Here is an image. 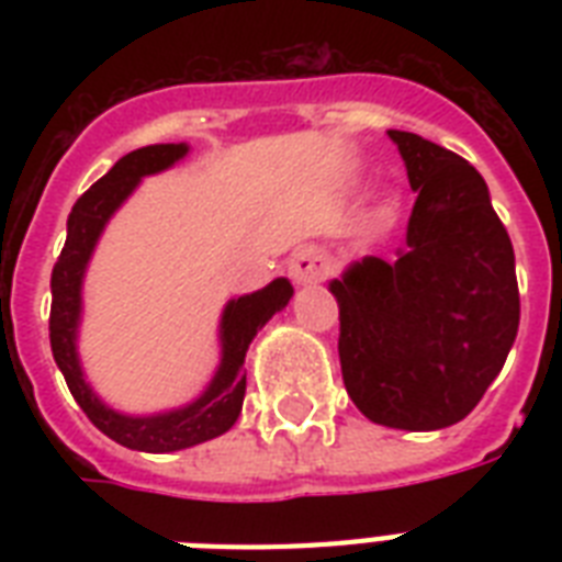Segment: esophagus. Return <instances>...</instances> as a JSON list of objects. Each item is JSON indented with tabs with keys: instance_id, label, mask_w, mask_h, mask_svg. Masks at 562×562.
Instances as JSON below:
<instances>
[{
	"instance_id": "1",
	"label": "esophagus",
	"mask_w": 562,
	"mask_h": 562,
	"mask_svg": "<svg viewBox=\"0 0 562 562\" xmlns=\"http://www.w3.org/2000/svg\"><path fill=\"white\" fill-rule=\"evenodd\" d=\"M329 273V265L315 247H300L297 254H291L289 259V277L297 285H315Z\"/></svg>"
}]
</instances>
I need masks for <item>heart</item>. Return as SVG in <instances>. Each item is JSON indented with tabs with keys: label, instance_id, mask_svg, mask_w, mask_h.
Here are the masks:
<instances>
[{
	"label": "heart",
	"instance_id": "b5f03b06",
	"mask_svg": "<svg viewBox=\"0 0 562 562\" xmlns=\"http://www.w3.org/2000/svg\"><path fill=\"white\" fill-rule=\"evenodd\" d=\"M396 218H400V198L396 194H379L373 203L375 227H391Z\"/></svg>",
	"mask_w": 562,
	"mask_h": 562
}]
</instances>
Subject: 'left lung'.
Here are the masks:
<instances>
[{
    "label": "left lung",
    "instance_id": "left-lung-1",
    "mask_svg": "<svg viewBox=\"0 0 562 562\" xmlns=\"http://www.w3.org/2000/svg\"><path fill=\"white\" fill-rule=\"evenodd\" d=\"M417 192L405 245L347 265L344 384L368 419L402 431L454 426L502 373L519 329L514 245L470 162L408 131H387Z\"/></svg>",
    "mask_w": 562,
    "mask_h": 562
}]
</instances>
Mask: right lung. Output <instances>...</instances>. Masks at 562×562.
<instances>
[{
	"label": "right lung",
	"mask_w": 562,
	"mask_h": 562,
	"mask_svg": "<svg viewBox=\"0 0 562 562\" xmlns=\"http://www.w3.org/2000/svg\"><path fill=\"white\" fill-rule=\"evenodd\" d=\"M189 154L187 143L145 145L125 154L113 169L92 183L87 192L75 201L69 221H66V245L60 250L52 271V317H48V338H52V356L64 373L75 402L83 414L92 419V426L104 431L110 440L136 449V452H180L189 446L206 443L212 437L224 435L236 426L245 402V356L256 333L271 321L277 312L289 306L294 289L285 277H277L265 289L254 294L227 300L218 324V368L212 373L210 384L201 396H194L187 405L157 411V414H125L101 400L92 391L81 368L78 356V329L83 315V273L92 259V250L99 245L108 221L116 215L122 203L136 192L148 175H160L171 169Z\"/></svg>",
	"instance_id": "1"
}]
</instances>
